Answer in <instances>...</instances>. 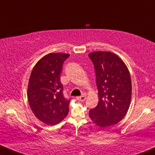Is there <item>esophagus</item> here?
Here are the masks:
<instances>
[{
	"mask_svg": "<svg viewBox=\"0 0 155 155\" xmlns=\"http://www.w3.org/2000/svg\"><path fill=\"white\" fill-rule=\"evenodd\" d=\"M76 99H77V100L79 101H84L85 100H86V96H85V95L79 96V97H76Z\"/></svg>",
	"mask_w": 155,
	"mask_h": 155,
	"instance_id": "34e87169",
	"label": "esophagus"
}]
</instances>
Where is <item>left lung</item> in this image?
<instances>
[{
  "label": "left lung",
  "mask_w": 155,
  "mask_h": 155,
  "mask_svg": "<svg viewBox=\"0 0 155 155\" xmlns=\"http://www.w3.org/2000/svg\"><path fill=\"white\" fill-rule=\"evenodd\" d=\"M94 64L98 104L89 116L95 124L106 127L120 122L128 111L132 84L127 65L111 51H94L88 54Z\"/></svg>",
  "instance_id": "8db88e82"
}]
</instances>
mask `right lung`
<instances>
[{
  "mask_svg": "<svg viewBox=\"0 0 155 155\" xmlns=\"http://www.w3.org/2000/svg\"><path fill=\"white\" fill-rule=\"evenodd\" d=\"M65 53H49L35 64L29 79L28 99L32 111L39 120L49 125L60 123L66 117L70 100L63 95L60 74Z\"/></svg>",
  "mask_w": 155,
  "mask_h": 155,
  "instance_id": "obj_1",
  "label": "right lung"
}]
</instances>
